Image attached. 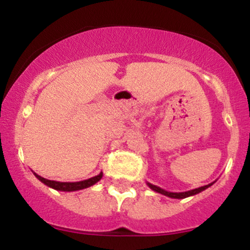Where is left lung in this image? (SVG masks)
I'll use <instances>...</instances> for the list:
<instances>
[{
	"label": "left lung",
	"mask_w": 250,
	"mask_h": 250,
	"mask_svg": "<svg viewBox=\"0 0 250 250\" xmlns=\"http://www.w3.org/2000/svg\"><path fill=\"white\" fill-rule=\"evenodd\" d=\"M214 183H215V181H214V182L209 183V185L203 186V187L191 189V190H188V191H182V193H173V191H167V190H165V189L157 187V186H155V185H151V183H149V182H147V185H148V187L151 189V190L156 191V193H160L162 195H166V196L171 197V199H186V197L193 196V195H196V194L201 193V191L206 190V189L210 187V186H213Z\"/></svg>",
	"instance_id": "obj_1"
}]
</instances>
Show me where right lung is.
<instances>
[{
    "label": "right lung",
    "mask_w": 250,
    "mask_h": 250,
    "mask_svg": "<svg viewBox=\"0 0 250 250\" xmlns=\"http://www.w3.org/2000/svg\"><path fill=\"white\" fill-rule=\"evenodd\" d=\"M34 175L37 177V180L41 181L42 183H44V185L48 186V187L55 189V190L76 191V190H81V189H84V188H89V187H91V186L95 185V183H97L100 180L102 179L103 173L101 171V173H100L99 175H96V176L90 177V179H88V180L79 181V182H59V181H51V180L44 179V177L40 176V175H37L36 173H34Z\"/></svg>",
    "instance_id": "1"
}]
</instances>
